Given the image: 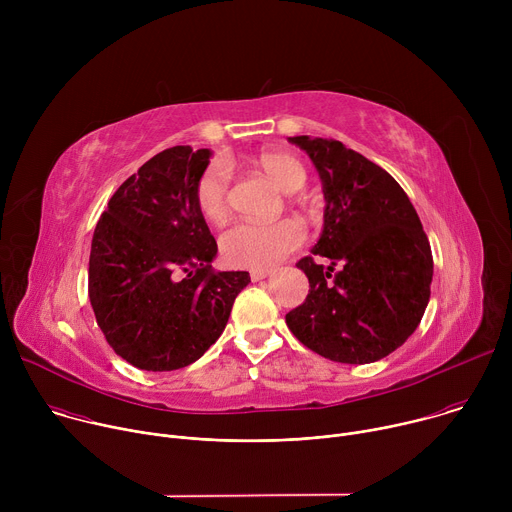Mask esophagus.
Instances as JSON below:
<instances>
[{"instance_id": "34e87169", "label": "esophagus", "mask_w": 512, "mask_h": 512, "mask_svg": "<svg viewBox=\"0 0 512 512\" xmlns=\"http://www.w3.org/2000/svg\"><path fill=\"white\" fill-rule=\"evenodd\" d=\"M267 275H271L269 269H255V271H251V281H261V279H265Z\"/></svg>"}]
</instances>
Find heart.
<instances>
[{"instance_id":"b5f03b06","label":"heart","mask_w":512,"mask_h":512,"mask_svg":"<svg viewBox=\"0 0 512 512\" xmlns=\"http://www.w3.org/2000/svg\"><path fill=\"white\" fill-rule=\"evenodd\" d=\"M255 164L287 194L306 184V168L294 156L265 152L255 158ZM229 180L227 164L212 162L196 182V208L208 223H221L229 212ZM304 239V227L291 218L271 225L241 221L223 233L221 255L231 267L267 269L294 253Z\"/></svg>"}]
</instances>
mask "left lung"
<instances>
[{
	"mask_svg": "<svg viewBox=\"0 0 512 512\" xmlns=\"http://www.w3.org/2000/svg\"><path fill=\"white\" fill-rule=\"evenodd\" d=\"M316 166L324 227L298 267L310 281L285 316L294 336L324 358L367 364L397 350L419 326L431 294L433 257L419 216L397 180L336 139L289 137ZM334 264L341 271L332 276ZM333 279L330 280L329 277Z\"/></svg>",
	"mask_w": 512,
	"mask_h": 512,
	"instance_id": "8db88e82",
	"label": "left lung"
}]
</instances>
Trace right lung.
<instances>
[{"label":"right lung","mask_w":512,"mask_h":512,"mask_svg":"<svg viewBox=\"0 0 512 512\" xmlns=\"http://www.w3.org/2000/svg\"><path fill=\"white\" fill-rule=\"evenodd\" d=\"M210 150L176 145L111 196L89 259V298L109 346L141 371H176L223 334L247 271H212L216 241L196 208Z\"/></svg>","instance_id":"right-lung-1"}]
</instances>
